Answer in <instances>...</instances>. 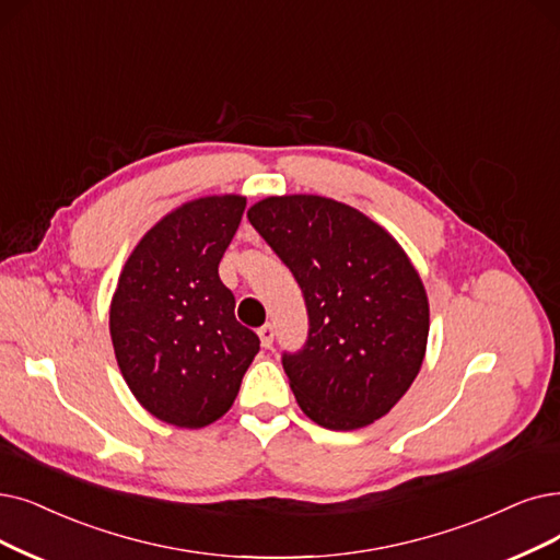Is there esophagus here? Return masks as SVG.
I'll return each mask as SVG.
<instances>
[{
  "label": "esophagus",
  "mask_w": 560,
  "mask_h": 560,
  "mask_svg": "<svg viewBox=\"0 0 560 560\" xmlns=\"http://www.w3.org/2000/svg\"><path fill=\"white\" fill-rule=\"evenodd\" d=\"M257 332H259V340H261V347H264V349H268V347L273 345L276 330H273V326H271V324H264V326H261Z\"/></svg>",
  "instance_id": "34e87169"
}]
</instances>
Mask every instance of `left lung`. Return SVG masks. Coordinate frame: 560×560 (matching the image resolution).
<instances>
[{
	"label": "left lung",
	"mask_w": 560,
	"mask_h": 560,
	"mask_svg": "<svg viewBox=\"0 0 560 560\" xmlns=\"http://www.w3.org/2000/svg\"><path fill=\"white\" fill-rule=\"evenodd\" d=\"M248 220L305 299L307 340L282 353L303 413L342 432L386 416L413 384L430 332L407 253L361 211L319 195L266 197Z\"/></svg>",
	"instance_id": "obj_1"
}]
</instances>
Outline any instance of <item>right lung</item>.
Wrapping results in <instances>:
<instances>
[{
  "label": "right lung",
  "instance_id": "1",
  "mask_svg": "<svg viewBox=\"0 0 560 560\" xmlns=\"http://www.w3.org/2000/svg\"><path fill=\"white\" fill-rule=\"evenodd\" d=\"M243 211L245 197L213 195L167 213L130 253L112 296L109 335L126 384L176 428L225 416L259 351L218 276Z\"/></svg>",
  "mask_w": 560,
  "mask_h": 560
}]
</instances>
